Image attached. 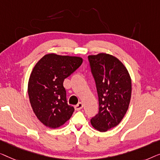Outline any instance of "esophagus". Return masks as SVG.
Wrapping results in <instances>:
<instances>
[{
  "label": "esophagus",
  "mask_w": 160,
  "mask_h": 160,
  "mask_svg": "<svg viewBox=\"0 0 160 160\" xmlns=\"http://www.w3.org/2000/svg\"><path fill=\"white\" fill-rule=\"evenodd\" d=\"M82 107H83V104H82V103H81V102L78 103L77 105L75 106V110H77V111H78V110H80Z\"/></svg>",
  "instance_id": "esophagus-1"
}]
</instances>
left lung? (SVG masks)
Wrapping results in <instances>:
<instances>
[{"instance_id": "1", "label": "left lung", "mask_w": 160, "mask_h": 160, "mask_svg": "<svg viewBox=\"0 0 160 160\" xmlns=\"http://www.w3.org/2000/svg\"><path fill=\"white\" fill-rule=\"evenodd\" d=\"M88 60L99 103V111L91 123L96 130L106 132L119 125L128 111L131 98V78L125 65L111 54L90 55Z\"/></svg>"}]
</instances>
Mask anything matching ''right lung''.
<instances>
[{"label": "right lung", "mask_w": 160, "mask_h": 160, "mask_svg": "<svg viewBox=\"0 0 160 160\" xmlns=\"http://www.w3.org/2000/svg\"><path fill=\"white\" fill-rule=\"evenodd\" d=\"M82 63L80 57L48 53L37 62L28 81V95L37 118L46 127L57 128L68 121L74 107L67 102L65 78Z\"/></svg>", "instance_id": "add662e5"}]
</instances>
